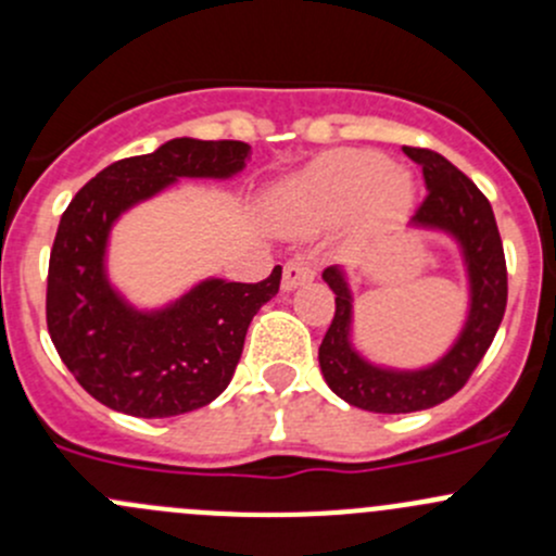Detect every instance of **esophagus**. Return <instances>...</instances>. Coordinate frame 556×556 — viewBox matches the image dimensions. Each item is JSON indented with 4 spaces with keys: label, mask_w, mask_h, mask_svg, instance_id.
Returning <instances> with one entry per match:
<instances>
[{
    "label": "esophagus",
    "mask_w": 556,
    "mask_h": 556,
    "mask_svg": "<svg viewBox=\"0 0 556 556\" xmlns=\"http://www.w3.org/2000/svg\"><path fill=\"white\" fill-rule=\"evenodd\" d=\"M314 277H317V268H314V263H309V261H290L288 266H285V271H282V290H285V293H290V290H295L299 285L312 282Z\"/></svg>",
    "instance_id": "esophagus-1"
}]
</instances>
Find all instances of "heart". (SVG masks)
<instances>
[{
	"instance_id": "obj_1",
	"label": "heart",
	"mask_w": 556,
	"mask_h": 556,
	"mask_svg": "<svg viewBox=\"0 0 556 556\" xmlns=\"http://www.w3.org/2000/svg\"><path fill=\"white\" fill-rule=\"evenodd\" d=\"M412 172L387 164L377 150L341 148L323 153L271 190L277 215L306 223H328L352 212L357 233H379L397 226L414 204Z\"/></svg>"
}]
</instances>
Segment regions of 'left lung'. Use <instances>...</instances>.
I'll list each match as a JSON object with an SVG mask.
<instances>
[{"instance_id": "1", "label": "left lung", "mask_w": 556, "mask_h": 556, "mask_svg": "<svg viewBox=\"0 0 556 556\" xmlns=\"http://www.w3.org/2000/svg\"><path fill=\"white\" fill-rule=\"evenodd\" d=\"M422 166L428 199L408 231L452 239L465 268L468 306L457 336L428 366L395 368L377 363L355 344V293L344 266H330L323 279L336 293V314L319 344V371L330 390L350 406L377 414H408L439 406L459 390L490 350L508 299L506 257L490 201L452 161L435 150L403 148Z\"/></svg>"}]
</instances>
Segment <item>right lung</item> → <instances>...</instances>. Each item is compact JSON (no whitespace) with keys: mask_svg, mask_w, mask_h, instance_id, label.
Here are the masks:
<instances>
[{"mask_svg":"<svg viewBox=\"0 0 556 556\" xmlns=\"http://www.w3.org/2000/svg\"><path fill=\"white\" fill-rule=\"evenodd\" d=\"M247 142L179 137L123 159L77 190L61 215L48 266V333L88 395L142 419L177 417L231 382L252 317L279 293L282 268L244 285L206 277L161 306H137L106 271L115 223L179 179H233Z\"/></svg>","mask_w":556,"mask_h":556,"instance_id":"1","label":"right lung"}]
</instances>
